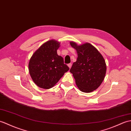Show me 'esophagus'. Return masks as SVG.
Masks as SVG:
<instances>
[{"label": "esophagus", "mask_w": 131, "mask_h": 131, "mask_svg": "<svg viewBox=\"0 0 131 131\" xmlns=\"http://www.w3.org/2000/svg\"><path fill=\"white\" fill-rule=\"evenodd\" d=\"M68 66H69V68L70 69V68H71V66H72V64H71V63H69V64L68 65Z\"/></svg>", "instance_id": "esophagus-1"}]
</instances>
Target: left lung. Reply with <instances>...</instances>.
<instances>
[{
	"label": "left lung",
	"instance_id": "8db88e82",
	"mask_svg": "<svg viewBox=\"0 0 131 131\" xmlns=\"http://www.w3.org/2000/svg\"><path fill=\"white\" fill-rule=\"evenodd\" d=\"M78 53L77 61L73 63L71 73L75 83L82 92L90 93L96 90L104 80L107 66L104 57L89 43L78 45L70 42Z\"/></svg>",
	"mask_w": 131,
	"mask_h": 131
}]
</instances>
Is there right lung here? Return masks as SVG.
<instances>
[{
  "label": "right lung",
  "mask_w": 131,
  "mask_h": 131,
  "mask_svg": "<svg viewBox=\"0 0 131 131\" xmlns=\"http://www.w3.org/2000/svg\"><path fill=\"white\" fill-rule=\"evenodd\" d=\"M60 43L54 39L46 42L32 54L28 63L29 74L37 85L45 89L54 86L69 70L57 54Z\"/></svg>",
  "instance_id": "right-lung-1"
}]
</instances>
